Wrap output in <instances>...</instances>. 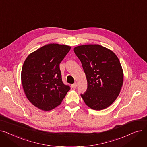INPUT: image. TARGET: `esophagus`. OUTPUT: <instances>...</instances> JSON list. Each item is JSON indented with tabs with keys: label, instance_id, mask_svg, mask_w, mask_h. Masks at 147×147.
I'll list each match as a JSON object with an SVG mask.
<instances>
[{
	"label": "esophagus",
	"instance_id": "1",
	"mask_svg": "<svg viewBox=\"0 0 147 147\" xmlns=\"http://www.w3.org/2000/svg\"><path fill=\"white\" fill-rule=\"evenodd\" d=\"M76 86H77V85H76V83H75V84H74L72 85V88L74 90H75V89H76Z\"/></svg>",
	"mask_w": 147,
	"mask_h": 147
}]
</instances>
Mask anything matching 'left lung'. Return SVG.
<instances>
[{"label":"left lung","mask_w":147,"mask_h":147,"mask_svg":"<svg viewBox=\"0 0 147 147\" xmlns=\"http://www.w3.org/2000/svg\"><path fill=\"white\" fill-rule=\"evenodd\" d=\"M74 50L87 80V90L81 94L84 101L93 110L108 107L116 100L123 85V72L118 57L99 45L78 46Z\"/></svg>","instance_id":"8db88e82"}]
</instances>
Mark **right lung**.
<instances>
[{"instance_id": "right-lung-1", "label": "right lung", "mask_w": 147, "mask_h": 147, "mask_svg": "<svg viewBox=\"0 0 147 147\" xmlns=\"http://www.w3.org/2000/svg\"><path fill=\"white\" fill-rule=\"evenodd\" d=\"M71 47L56 43L42 46L30 53L21 71L26 97L40 110L49 111L61 102L71 88L62 80L59 64Z\"/></svg>"}]
</instances>
